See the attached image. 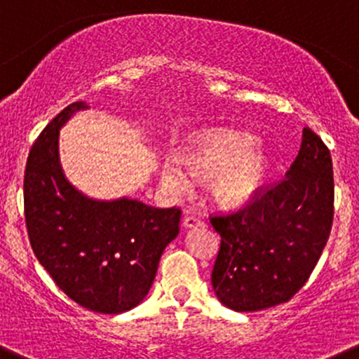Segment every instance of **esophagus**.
Returning a JSON list of instances; mask_svg holds the SVG:
<instances>
[{
    "mask_svg": "<svg viewBox=\"0 0 359 359\" xmlns=\"http://www.w3.org/2000/svg\"><path fill=\"white\" fill-rule=\"evenodd\" d=\"M182 226L186 229H191V228H196V226H203V221L196 219L194 215H187V217H184Z\"/></svg>",
    "mask_w": 359,
    "mask_h": 359,
    "instance_id": "34e87169",
    "label": "esophagus"
}]
</instances>
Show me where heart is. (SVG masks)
Segmentation results:
<instances>
[{
  "mask_svg": "<svg viewBox=\"0 0 359 359\" xmlns=\"http://www.w3.org/2000/svg\"><path fill=\"white\" fill-rule=\"evenodd\" d=\"M270 170L268 154L242 131H208L194 140L182 161L168 158L161 165V182L168 193L187 194L194 179L208 180L212 200L221 207H238L254 196Z\"/></svg>",
  "mask_w": 359,
  "mask_h": 359,
  "instance_id": "obj_1",
  "label": "heart"
}]
</instances>
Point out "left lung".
<instances>
[{"label":"left lung","mask_w":359,"mask_h":359,"mask_svg":"<svg viewBox=\"0 0 359 359\" xmlns=\"http://www.w3.org/2000/svg\"><path fill=\"white\" fill-rule=\"evenodd\" d=\"M333 166L328 147L304 128L286 179L231 215L212 217L221 249L212 287L224 307L257 312L286 304L307 283L333 222Z\"/></svg>","instance_id":"1"}]
</instances>
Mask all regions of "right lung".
<instances>
[{
	"instance_id": "add662e5",
	"label": "right lung",
	"mask_w": 359,
	"mask_h": 359,
	"mask_svg": "<svg viewBox=\"0 0 359 359\" xmlns=\"http://www.w3.org/2000/svg\"><path fill=\"white\" fill-rule=\"evenodd\" d=\"M80 110L75 102L47 124L29 152L24 208L41 266L75 304L123 314L144 302L163 250L179 235V208H154L121 196L98 200L76 189L59 158V131Z\"/></svg>"
}]
</instances>
